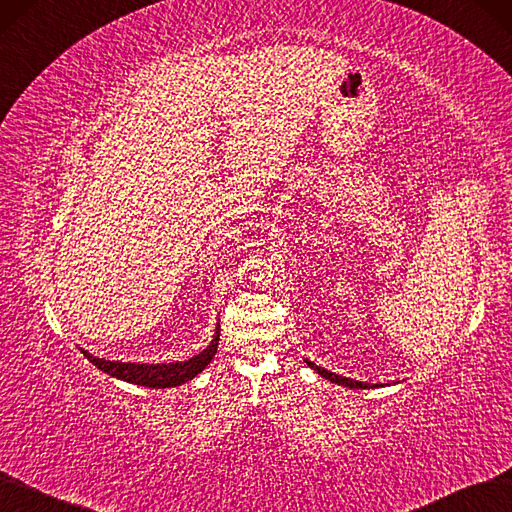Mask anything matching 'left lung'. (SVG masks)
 I'll return each mask as SVG.
<instances>
[{"mask_svg": "<svg viewBox=\"0 0 512 512\" xmlns=\"http://www.w3.org/2000/svg\"><path fill=\"white\" fill-rule=\"evenodd\" d=\"M306 363H309L317 374H321L323 378H327L330 382H336V384H340V386H349V388H376V386H382V384H365V382H359V380H353V378H344V376L332 374V372L323 370V367H319V365H315V363H311V361H306Z\"/></svg>", "mask_w": 512, "mask_h": 512, "instance_id": "1", "label": "left lung"}]
</instances>
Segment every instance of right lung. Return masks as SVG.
Instances as JSON below:
<instances>
[{"instance_id": "add662e5", "label": "right lung", "mask_w": 512, "mask_h": 512, "mask_svg": "<svg viewBox=\"0 0 512 512\" xmlns=\"http://www.w3.org/2000/svg\"><path fill=\"white\" fill-rule=\"evenodd\" d=\"M218 340H220V330L216 327V334L206 349L187 361H176V363H121V361L98 359L84 349H81V353H84V357H88V361L94 363L100 372H105L113 378L132 382L138 386H149V388H170V386L185 384L187 380L195 378L199 372L206 370L208 363L216 355Z\"/></svg>"}]
</instances>
